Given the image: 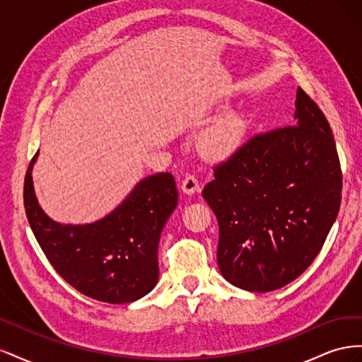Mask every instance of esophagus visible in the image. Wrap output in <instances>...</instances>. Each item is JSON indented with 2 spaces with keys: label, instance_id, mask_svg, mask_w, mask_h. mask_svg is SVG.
Returning a JSON list of instances; mask_svg holds the SVG:
<instances>
[{
  "label": "esophagus",
  "instance_id": "1",
  "mask_svg": "<svg viewBox=\"0 0 362 362\" xmlns=\"http://www.w3.org/2000/svg\"><path fill=\"white\" fill-rule=\"evenodd\" d=\"M181 189L185 194H193L201 190V185L194 175H185V178L182 180V184H181Z\"/></svg>",
  "mask_w": 362,
  "mask_h": 362
}]
</instances>
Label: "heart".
<instances>
[{"instance_id":"heart-1","label":"heart","mask_w":362,"mask_h":362,"mask_svg":"<svg viewBox=\"0 0 362 362\" xmlns=\"http://www.w3.org/2000/svg\"><path fill=\"white\" fill-rule=\"evenodd\" d=\"M242 134V120L237 115H226L208 128L202 137L204 148L213 156H223L233 151Z\"/></svg>"}]
</instances>
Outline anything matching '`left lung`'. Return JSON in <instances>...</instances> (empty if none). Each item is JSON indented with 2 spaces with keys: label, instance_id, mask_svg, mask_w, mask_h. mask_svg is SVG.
Masks as SVG:
<instances>
[{
  "label": "left lung",
  "instance_id": "obj_1",
  "mask_svg": "<svg viewBox=\"0 0 362 362\" xmlns=\"http://www.w3.org/2000/svg\"><path fill=\"white\" fill-rule=\"evenodd\" d=\"M296 125L252 136L213 168L202 196L218 222L217 266L233 286L266 293L311 266L335 222L343 175L323 112L300 87Z\"/></svg>",
  "mask_w": 362,
  "mask_h": 362
}]
</instances>
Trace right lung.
I'll use <instances>...</instances> for the list:
<instances>
[{
	"label": "right lung",
	"mask_w": 362,
	"mask_h": 362,
	"mask_svg": "<svg viewBox=\"0 0 362 362\" xmlns=\"http://www.w3.org/2000/svg\"><path fill=\"white\" fill-rule=\"evenodd\" d=\"M31 158L24 180V206L43 254L68 284L92 299L129 303L146 296L158 281V242L178 204L170 173L141 180L127 199L101 221L62 225L37 204Z\"/></svg>",
	"instance_id": "add662e5"
}]
</instances>
